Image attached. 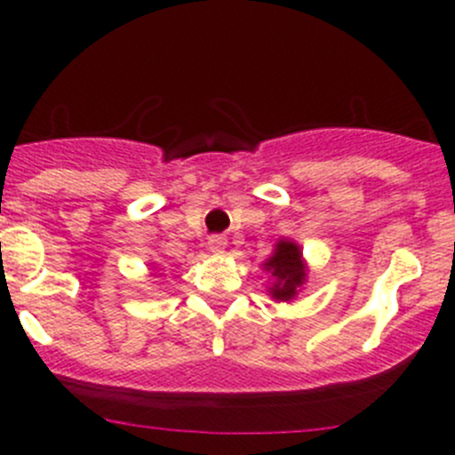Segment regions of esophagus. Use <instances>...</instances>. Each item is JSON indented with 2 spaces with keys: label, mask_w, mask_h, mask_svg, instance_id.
<instances>
[{
  "label": "esophagus",
  "mask_w": 455,
  "mask_h": 455,
  "mask_svg": "<svg viewBox=\"0 0 455 455\" xmlns=\"http://www.w3.org/2000/svg\"><path fill=\"white\" fill-rule=\"evenodd\" d=\"M206 246H209V251L213 255H222L224 249H227V240L220 235H213V237H209V244Z\"/></svg>",
  "instance_id": "34e87169"
}]
</instances>
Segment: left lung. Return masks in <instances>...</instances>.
Returning <instances> with one entry per match:
<instances>
[{
  "label": "left lung",
  "instance_id": "left-lung-1",
  "mask_svg": "<svg viewBox=\"0 0 455 455\" xmlns=\"http://www.w3.org/2000/svg\"><path fill=\"white\" fill-rule=\"evenodd\" d=\"M261 270L270 275L268 295L277 304H291L304 291L308 282V264L304 259V251L291 237H279L273 255L261 264Z\"/></svg>",
  "mask_w": 455,
  "mask_h": 455
}]
</instances>
